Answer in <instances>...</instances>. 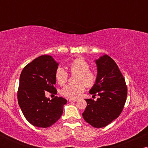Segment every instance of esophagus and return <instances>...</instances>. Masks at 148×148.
<instances>
[{"instance_id": "1", "label": "esophagus", "mask_w": 148, "mask_h": 148, "mask_svg": "<svg viewBox=\"0 0 148 148\" xmlns=\"http://www.w3.org/2000/svg\"><path fill=\"white\" fill-rule=\"evenodd\" d=\"M69 102H76V101H77V99H69Z\"/></svg>"}]
</instances>
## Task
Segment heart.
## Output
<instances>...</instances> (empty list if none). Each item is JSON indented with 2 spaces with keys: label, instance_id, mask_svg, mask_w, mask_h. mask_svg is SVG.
Returning <instances> with one entry per match:
<instances>
[{
  "label": "heart",
  "instance_id": "heart-1",
  "mask_svg": "<svg viewBox=\"0 0 148 148\" xmlns=\"http://www.w3.org/2000/svg\"><path fill=\"white\" fill-rule=\"evenodd\" d=\"M70 72L72 74H77L76 82L74 85H67L62 87L61 94L70 99H77L85 90V85L91 87L96 83L97 75L95 72L90 70V64L84 59L79 58L74 60L69 65ZM57 83L61 86L66 84L69 78V74L64 68L59 66L55 74Z\"/></svg>",
  "mask_w": 148,
  "mask_h": 148
}]
</instances>
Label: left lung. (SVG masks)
I'll list each match as a JSON object with an SVG mask.
<instances>
[{
    "instance_id": "8db88e82",
    "label": "left lung",
    "mask_w": 148,
    "mask_h": 148,
    "mask_svg": "<svg viewBox=\"0 0 148 148\" xmlns=\"http://www.w3.org/2000/svg\"><path fill=\"white\" fill-rule=\"evenodd\" d=\"M97 79L89 93L99 97L86 99L87 106L82 116L95 128L106 127L119 116L127 96V86L121 71L111 57L104 55L97 60Z\"/></svg>"
}]
</instances>
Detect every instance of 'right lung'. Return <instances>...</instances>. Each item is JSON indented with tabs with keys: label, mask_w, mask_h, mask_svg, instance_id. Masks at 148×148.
Wrapping results in <instances>:
<instances>
[{
	"label": "right lung",
	"mask_w": 148,
	"mask_h": 148,
	"mask_svg": "<svg viewBox=\"0 0 148 148\" xmlns=\"http://www.w3.org/2000/svg\"><path fill=\"white\" fill-rule=\"evenodd\" d=\"M58 63L44 55L27 64L19 77L17 100L25 117L35 127L47 128L60 119L67 101L56 97L49 100L46 91L57 93L56 71Z\"/></svg>",
	"instance_id": "1"
}]
</instances>
